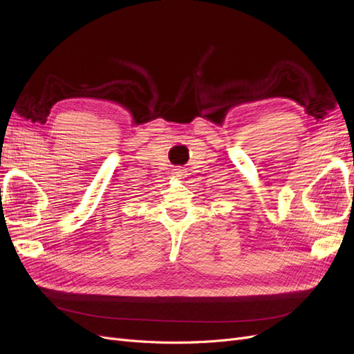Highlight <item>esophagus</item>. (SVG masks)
I'll use <instances>...</instances> for the list:
<instances>
[{"instance_id": "esophagus-1", "label": "esophagus", "mask_w": 354, "mask_h": 354, "mask_svg": "<svg viewBox=\"0 0 354 354\" xmlns=\"http://www.w3.org/2000/svg\"><path fill=\"white\" fill-rule=\"evenodd\" d=\"M173 177L177 178V180H183V178L186 177V169H183L181 167L176 168V169L173 171Z\"/></svg>"}]
</instances>
